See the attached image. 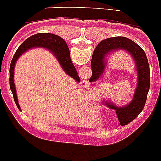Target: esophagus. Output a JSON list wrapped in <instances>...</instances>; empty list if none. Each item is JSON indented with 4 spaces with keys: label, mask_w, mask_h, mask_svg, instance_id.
I'll return each instance as SVG.
<instances>
[{
    "label": "esophagus",
    "mask_w": 161,
    "mask_h": 161,
    "mask_svg": "<svg viewBox=\"0 0 161 161\" xmlns=\"http://www.w3.org/2000/svg\"><path fill=\"white\" fill-rule=\"evenodd\" d=\"M81 85H82V87H86V86H87V83H86V81H82V82H81Z\"/></svg>",
    "instance_id": "34e87169"
}]
</instances>
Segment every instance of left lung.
Returning a JSON list of instances; mask_svg holds the SVG:
<instances>
[{
    "label": "left lung",
    "mask_w": 161,
    "mask_h": 161,
    "mask_svg": "<svg viewBox=\"0 0 161 161\" xmlns=\"http://www.w3.org/2000/svg\"><path fill=\"white\" fill-rule=\"evenodd\" d=\"M124 50L131 56L137 71V86L132 100L124 107H118L111 102H104L110 108L115 110L119 124L127 125L143 111L150 87V69L144 50L131 39L125 37L107 38L98 43L91 58L92 75L89 82H96L105 70L108 54Z\"/></svg>",
    "instance_id": "1"
}]
</instances>
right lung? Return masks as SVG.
<instances>
[{
	"label": "right lung",
	"mask_w": 161,
	"mask_h": 161,
	"mask_svg": "<svg viewBox=\"0 0 161 161\" xmlns=\"http://www.w3.org/2000/svg\"><path fill=\"white\" fill-rule=\"evenodd\" d=\"M36 47H43V48L48 49L51 50L53 54L57 58L58 61L60 63L61 66L63 67L64 71L69 76L75 79L76 82H80L79 75H78L77 70L75 69V66L70 60V50L68 48L66 42L62 37L55 34H47V33H40V34H34L29 38H27L16 51L14 58L12 59L11 64L9 68V86L10 90L12 91L14 95V101L17 105V108L21 111V108L18 103L17 92H16L15 84L14 80V73L15 63L18 58L24 53L25 52L29 50L30 49L36 48Z\"/></svg>",
	"instance_id": "add662e5"
}]
</instances>
